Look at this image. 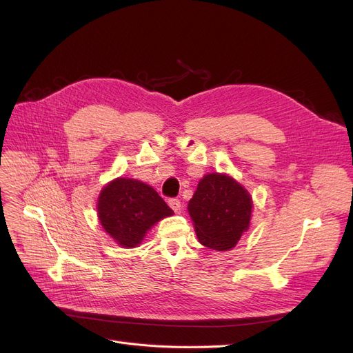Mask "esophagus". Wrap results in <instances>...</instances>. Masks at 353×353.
<instances>
[{
  "instance_id": "1",
  "label": "esophagus",
  "mask_w": 353,
  "mask_h": 353,
  "mask_svg": "<svg viewBox=\"0 0 353 353\" xmlns=\"http://www.w3.org/2000/svg\"><path fill=\"white\" fill-rule=\"evenodd\" d=\"M169 206H170L176 213L181 209V205H180V200H179V199H169Z\"/></svg>"
}]
</instances>
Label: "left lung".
<instances>
[{"label":"left lung","mask_w":353,"mask_h":353,"mask_svg":"<svg viewBox=\"0 0 353 353\" xmlns=\"http://www.w3.org/2000/svg\"><path fill=\"white\" fill-rule=\"evenodd\" d=\"M199 242L213 250H229L249 229L252 199L237 181L212 173L199 181L189 201Z\"/></svg>","instance_id":"left-lung-1"}]
</instances>
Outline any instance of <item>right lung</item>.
<instances>
[{
    "mask_svg": "<svg viewBox=\"0 0 353 353\" xmlns=\"http://www.w3.org/2000/svg\"><path fill=\"white\" fill-rule=\"evenodd\" d=\"M97 210L104 230L123 248L139 246L156 221L173 214L153 188L121 177L101 190Z\"/></svg>",
    "mask_w": 353,
    "mask_h": 353,
    "instance_id": "add662e5",
    "label": "right lung"
}]
</instances>
